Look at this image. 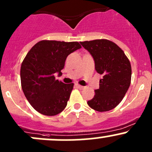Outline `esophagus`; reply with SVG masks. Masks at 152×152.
<instances>
[{
    "label": "esophagus",
    "mask_w": 152,
    "mask_h": 152,
    "mask_svg": "<svg viewBox=\"0 0 152 152\" xmlns=\"http://www.w3.org/2000/svg\"><path fill=\"white\" fill-rule=\"evenodd\" d=\"M75 86H76V87H78V88H79V89H83L84 88L83 86L79 85V84H76V85H75Z\"/></svg>",
    "instance_id": "esophagus-1"
}]
</instances>
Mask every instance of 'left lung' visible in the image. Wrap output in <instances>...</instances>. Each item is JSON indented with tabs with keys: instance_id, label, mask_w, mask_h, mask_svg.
<instances>
[{
	"instance_id": "obj_1",
	"label": "left lung",
	"mask_w": 152,
	"mask_h": 152,
	"mask_svg": "<svg viewBox=\"0 0 152 152\" xmlns=\"http://www.w3.org/2000/svg\"><path fill=\"white\" fill-rule=\"evenodd\" d=\"M95 61V68L103 78L99 89L87 104L98 112L113 110L120 104L131 83L132 67L124 50L112 41L106 39L80 42Z\"/></svg>"
}]
</instances>
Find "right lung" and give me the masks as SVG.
Returning <instances> with one entry per match:
<instances>
[{
    "mask_svg": "<svg viewBox=\"0 0 152 152\" xmlns=\"http://www.w3.org/2000/svg\"><path fill=\"white\" fill-rule=\"evenodd\" d=\"M81 48L78 42L41 40L28 52L21 64V87L38 113L53 116L66 107L73 83L56 80L54 74H62L67 56Z\"/></svg>",
    "mask_w": 152,
    "mask_h": 152,
    "instance_id": "add662e5",
    "label": "right lung"
}]
</instances>
